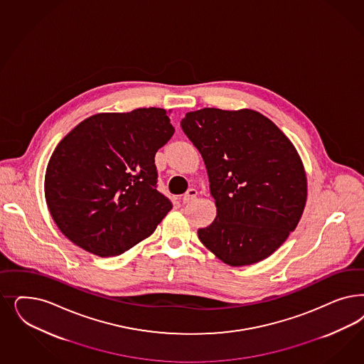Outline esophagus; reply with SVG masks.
<instances>
[{
  "mask_svg": "<svg viewBox=\"0 0 364 364\" xmlns=\"http://www.w3.org/2000/svg\"><path fill=\"white\" fill-rule=\"evenodd\" d=\"M197 194H198V191H197L196 188H188V191H186V194L182 197V202H183V203H188V202L196 200V198H197Z\"/></svg>",
  "mask_w": 364,
  "mask_h": 364,
  "instance_id": "34e87169",
  "label": "esophagus"
}]
</instances>
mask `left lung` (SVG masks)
<instances>
[{"instance_id": "1", "label": "left lung", "mask_w": 364, "mask_h": 364, "mask_svg": "<svg viewBox=\"0 0 364 364\" xmlns=\"http://www.w3.org/2000/svg\"><path fill=\"white\" fill-rule=\"evenodd\" d=\"M181 126L206 164L217 215L200 242L230 267L252 265L282 247L301 218L306 176L282 129L253 109L203 108Z\"/></svg>"}]
</instances>
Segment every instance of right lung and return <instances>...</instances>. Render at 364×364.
<instances>
[{"label":"right lung","mask_w":364,"mask_h":364,"mask_svg":"<svg viewBox=\"0 0 364 364\" xmlns=\"http://www.w3.org/2000/svg\"><path fill=\"white\" fill-rule=\"evenodd\" d=\"M164 108L105 112L65 135L46 173L48 209L84 250L117 256L153 235L173 209L156 190L155 154L174 134Z\"/></svg>","instance_id":"add662e5"}]
</instances>
